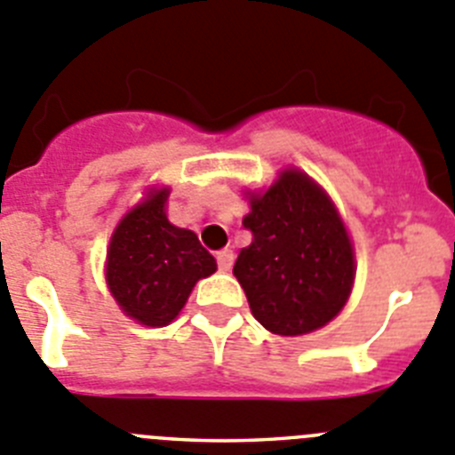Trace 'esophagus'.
I'll return each mask as SVG.
<instances>
[{
	"instance_id": "34e87169",
	"label": "esophagus",
	"mask_w": 455,
	"mask_h": 455,
	"mask_svg": "<svg viewBox=\"0 0 455 455\" xmlns=\"http://www.w3.org/2000/svg\"><path fill=\"white\" fill-rule=\"evenodd\" d=\"M216 261H219V270L228 273L232 268V264H235V252L232 250H220L219 255H216Z\"/></svg>"
}]
</instances>
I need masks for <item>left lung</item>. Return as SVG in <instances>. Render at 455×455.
I'll return each instance as SVG.
<instances>
[{
	"label": "left lung",
	"instance_id": "left-lung-1",
	"mask_svg": "<svg viewBox=\"0 0 455 455\" xmlns=\"http://www.w3.org/2000/svg\"><path fill=\"white\" fill-rule=\"evenodd\" d=\"M243 228L252 243L232 273L268 331L299 336L339 315L354 284V252L339 212L299 171H284L250 198Z\"/></svg>",
	"mask_w": 455,
	"mask_h": 455
}]
</instances>
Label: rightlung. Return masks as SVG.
<instances>
[{
    "mask_svg": "<svg viewBox=\"0 0 455 455\" xmlns=\"http://www.w3.org/2000/svg\"><path fill=\"white\" fill-rule=\"evenodd\" d=\"M166 198L169 189L151 191L116 225L108 250L110 293L124 314L146 327L169 324L196 282L216 270V259L198 236L169 223Z\"/></svg>",
    "mask_w": 455,
    "mask_h": 455,
    "instance_id": "right-lung-1",
    "label": "right lung"
}]
</instances>
